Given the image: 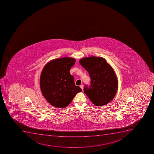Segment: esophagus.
I'll return each instance as SVG.
<instances>
[{
  "instance_id": "1",
  "label": "esophagus",
  "mask_w": 154,
  "mask_h": 154,
  "mask_svg": "<svg viewBox=\"0 0 154 154\" xmlns=\"http://www.w3.org/2000/svg\"><path fill=\"white\" fill-rule=\"evenodd\" d=\"M80 87L82 89V90H83V85H81L80 86Z\"/></svg>"
}]
</instances>
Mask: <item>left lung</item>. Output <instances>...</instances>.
I'll use <instances>...</instances> for the list:
<instances>
[{
  "mask_svg": "<svg viewBox=\"0 0 154 154\" xmlns=\"http://www.w3.org/2000/svg\"><path fill=\"white\" fill-rule=\"evenodd\" d=\"M79 62L91 78L90 86H84L85 94L96 106L108 103L113 99L118 88L117 77L112 68L102 57H85L80 60Z\"/></svg>",
  "mask_w": 154,
  "mask_h": 154,
  "instance_id": "left-lung-1",
  "label": "left lung"
}]
</instances>
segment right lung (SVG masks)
Segmentation results:
<instances>
[{"label":"right lung","instance_id":"add662e5","mask_svg":"<svg viewBox=\"0 0 154 154\" xmlns=\"http://www.w3.org/2000/svg\"><path fill=\"white\" fill-rule=\"evenodd\" d=\"M76 62L72 58L53 60L45 66L40 77V87L48 102L58 108H65L77 93L82 91L75 85L70 69Z\"/></svg>","mask_w":154,"mask_h":154}]
</instances>
